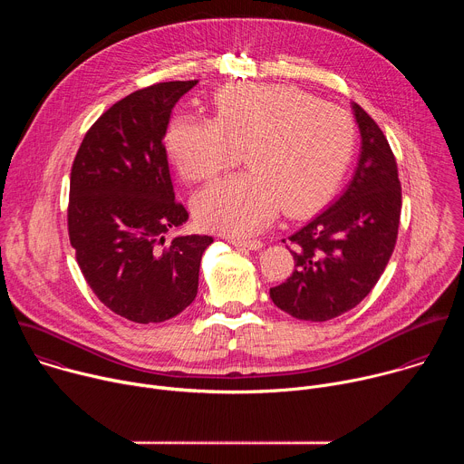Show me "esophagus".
Here are the masks:
<instances>
[{
  "label": "esophagus",
  "instance_id": "1",
  "mask_svg": "<svg viewBox=\"0 0 464 464\" xmlns=\"http://www.w3.org/2000/svg\"><path fill=\"white\" fill-rule=\"evenodd\" d=\"M231 244L237 246V247L249 249V251H256V249L262 247L260 240H251V238H231Z\"/></svg>",
  "mask_w": 464,
  "mask_h": 464
}]
</instances>
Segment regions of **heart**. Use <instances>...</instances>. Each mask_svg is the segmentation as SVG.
I'll list each match as a JSON object with an SVG mask.
<instances>
[{
    "label": "heart",
    "instance_id": "obj_1",
    "mask_svg": "<svg viewBox=\"0 0 464 464\" xmlns=\"http://www.w3.org/2000/svg\"><path fill=\"white\" fill-rule=\"evenodd\" d=\"M215 119L181 115L167 130V152L190 181L218 176L244 150L249 169L196 194L202 226L235 237L268 226L281 206L303 213L336 185L353 149V121L333 104L288 86L229 84Z\"/></svg>",
    "mask_w": 464,
    "mask_h": 464
}]
</instances>
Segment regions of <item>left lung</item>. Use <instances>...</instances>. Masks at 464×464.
Returning <instances> with one entry per match:
<instances>
[{
    "mask_svg": "<svg viewBox=\"0 0 464 464\" xmlns=\"http://www.w3.org/2000/svg\"><path fill=\"white\" fill-rule=\"evenodd\" d=\"M353 110L362 136L354 176L334 204L288 237L295 270L270 288L272 301L295 319L328 321L354 308L378 283L399 235L396 160L372 117L356 102Z\"/></svg>",
    "mask_w": 464,
    "mask_h": 464,
    "instance_id": "1",
    "label": "left lung"
}]
</instances>
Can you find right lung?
<instances>
[{
	"label": "right lung",
	"instance_id": "add662e5",
	"mask_svg": "<svg viewBox=\"0 0 464 464\" xmlns=\"http://www.w3.org/2000/svg\"><path fill=\"white\" fill-rule=\"evenodd\" d=\"M198 81L160 82L130 93L86 131L70 179L68 231L81 272L117 315L161 323L198 294L208 235H176V202L163 145L174 104Z\"/></svg>",
	"mask_w": 464,
	"mask_h": 464
}]
</instances>
